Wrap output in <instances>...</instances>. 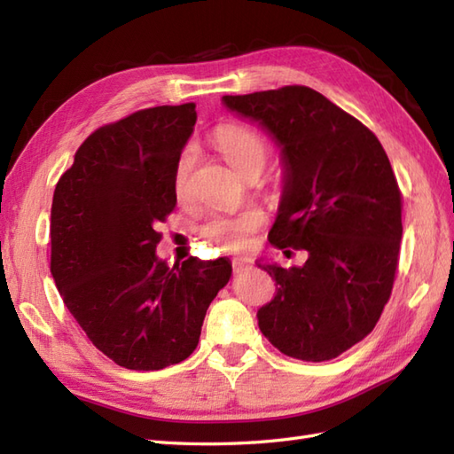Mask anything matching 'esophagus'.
Here are the masks:
<instances>
[{"label":"esophagus","instance_id":"esophagus-1","mask_svg":"<svg viewBox=\"0 0 454 454\" xmlns=\"http://www.w3.org/2000/svg\"><path fill=\"white\" fill-rule=\"evenodd\" d=\"M249 263H252V259H249V257H236L234 262H232L234 273H236V275H238V273H242L244 269H247V267H249Z\"/></svg>","mask_w":454,"mask_h":454}]
</instances>
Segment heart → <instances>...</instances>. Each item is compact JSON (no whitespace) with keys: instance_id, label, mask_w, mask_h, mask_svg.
Segmentation results:
<instances>
[{"instance_id":"1","label":"heart","mask_w":454,"mask_h":454,"mask_svg":"<svg viewBox=\"0 0 454 454\" xmlns=\"http://www.w3.org/2000/svg\"><path fill=\"white\" fill-rule=\"evenodd\" d=\"M215 142L224 160L244 177L249 173L259 176L269 160L267 142L257 132L238 127V124L220 127L215 134ZM195 160L197 153L192 146H187L177 158L176 171H173V189L179 199L189 192V179ZM262 224L263 212L257 208H246L238 215H212L202 226V236L224 252H238L249 244L252 234Z\"/></svg>"}]
</instances>
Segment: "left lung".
<instances>
[{
    "label": "left lung",
    "instance_id": "obj_1",
    "mask_svg": "<svg viewBox=\"0 0 454 454\" xmlns=\"http://www.w3.org/2000/svg\"><path fill=\"white\" fill-rule=\"evenodd\" d=\"M255 122L283 163V192L269 242L304 249V265L257 262L275 296L259 330L301 361H330L364 340L388 302L402 242V197L387 152L351 114L304 85L224 95Z\"/></svg>",
    "mask_w": 454,
    "mask_h": 454
}]
</instances>
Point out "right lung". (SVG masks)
I'll list each match as a JSON object with an SVG mask.
<instances>
[{
  "label": "right lung",
  "instance_id": "right-lung-1",
  "mask_svg": "<svg viewBox=\"0 0 454 454\" xmlns=\"http://www.w3.org/2000/svg\"><path fill=\"white\" fill-rule=\"evenodd\" d=\"M195 105L144 109L88 137L58 181L51 271L67 310L99 351L130 371H160L197 349L230 259L158 257V222L177 202L173 171Z\"/></svg>",
  "mask_w": 454,
  "mask_h": 454
}]
</instances>
